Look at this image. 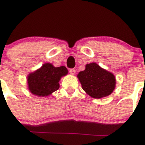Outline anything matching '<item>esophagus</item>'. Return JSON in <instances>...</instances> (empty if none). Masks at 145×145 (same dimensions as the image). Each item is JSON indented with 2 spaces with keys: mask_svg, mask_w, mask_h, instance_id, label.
Segmentation results:
<instances>
[{
  "mask_svg": "<svg viewBox=\"0 0 145 145\" xmlns=\"http://www.w3.org/2000/svg\"><path fill=\"white\" fill-rule=\"evenodd\" d=\"M69 72H70V74H71V75H74V74H75V73H76V70L74 69H71L69 70Z\"/></svg>",
  "mask_w": 145,
  "mask_h": 145,
  "instance_id": "1",
  "label": "esophagus"
}]
</instances>
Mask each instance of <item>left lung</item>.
Here are the masks:
<instances>
[{
  "label": "left lung",
  "instance_id": "left-lung-1",
  "mask_svg": "<svg viewBox=\"0 0 145 145\" xmlns=\"http://www.w3.org/2000/svg\"><path fill=\"white\" fill-rule=\"evenodd\" d=\"M77 78L84 92L95 99L110 95L116 84L114 74L96 63H87L85 69L77 74Z\"/></svg>",
  "mask_w": 145,
  "mask_h": 145
}]
</instances>
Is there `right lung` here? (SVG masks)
I'll list each match as a JSON object with an SVG mask.
<instances>
[{"label":"right lung","instance_id":"add662e5","mask_svg":"<svg viewBox=\"0 0 145 145\" xmlns=\"http://www.w3.org/2000/svg\"><path fill=\"white\" fill-rule=\"evenodd\" d=\"M68 72L64 66L55 67L52 63H44L40 69L28 74V89L38 97L49 96L59 89L58 82Z\"/></svg>","mask_w":145,"mask_h":145}]
</instances>
